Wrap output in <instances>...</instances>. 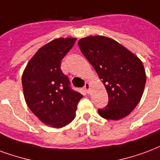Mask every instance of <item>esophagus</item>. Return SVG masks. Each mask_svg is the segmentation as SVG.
Returning <instances> with one entry per match:
<instances>
[{"label": "esophagus", "mask_w": 160, "mask_h": 160, "mask_svg": "<svg viewBox=\"0 0 160 160\" xmlns=\"http://www.w3.org/2000/svg\"><path fill=\"white\" fill-rule=\"evenodd\" d=\"M90 87H91V85H90V83H88V82H86V85H85V86H84V88H85V90H86V91L87 92H89Z\"/></svg>", "instance_id": "34e87169"}]
</instances>
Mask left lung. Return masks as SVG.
I'll use <instances>...</instances> for the list:
<instances>
[{
  "label": "left lung",
  "instance_id": "1",
  "mask_svg": "<svg viewBox=\"0 0 160 160\" xmlns=\"http://www.w3.org/2000/svg\"><path fill=\"white\" fill-rule=\"evenodd\" d=\"M78 44L107 90L108 103L98 109L100 116L113 120L127 116L140 102L146 84L142 61L121 44L106 36H87Z\"/></svg>",
  "mask_w": 160,
  "mask_h": 160
}]
</instances>
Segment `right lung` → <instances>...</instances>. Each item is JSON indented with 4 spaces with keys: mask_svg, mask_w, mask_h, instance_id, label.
<instances>
[{
    "mask_svg": "<svg viewBox=\"0 0 160 160\" xmlns=\"http://www.w3.org/2000/svg\"><path fill=\"white\" fill-rule=\"evenodd\" d=\"M76 38H58L41 47L32 57L22 75L24 99L32 113L45 125L61 128L75 118L83 96L69 86L61 70V61Z\"/></svg>",
    "mask_w": 160,
    "mask_h": 160,
    "instance_id": "right-lung-1",
    "label": "right lung"
}]
</instances>
